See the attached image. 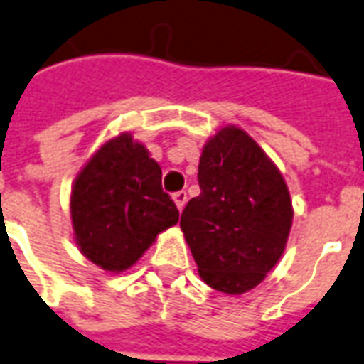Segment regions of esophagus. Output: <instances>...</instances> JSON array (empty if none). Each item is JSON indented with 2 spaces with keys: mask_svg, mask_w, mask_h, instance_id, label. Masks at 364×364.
Masks as SVG:
<instances>
[{
  "mask_svg": "<svg viewBox=\"0 0 364 364\" xmlns=\"http://www.w3.org/2000/svg\"><path fill=\"white\" fill-rule=\"evenodd\" d=\"M173 199H174V203H176L178 210H182L186 205V201H188V193H186V191H176V193L173 196Z\"/></svg>",
  "mask_w": 364,
  "mask_h": 364,
  "instance_id": "34e87169",
  "label": "esophagus"
}]
</instances>
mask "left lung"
<instances>
[{"mask_svg":"<svg viewBox=\"0 0 364 364\" xmlns=\"http://www.w3.org/2000/svg\"><path fill=\"white\" fill-rule=\"evenodd\" d=\"M201 193L186 205L180 228L199 269L214 290L243 294L283 256L292 201L283 174L252 138L222 127L199 157Z\"/></svg>","mask_w":364,"mask_h":364,"instance_id":"left-lung-1","label":"left lung"}]
</instances>
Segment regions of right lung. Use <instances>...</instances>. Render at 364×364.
<instances>
[{"label":"right lung","instance_id":"1","mask_svg":"<svg viewBox=\"0 0 364 364\" xmlns=\"http://www.w3.org/2000/svg\"><path fill=\"white\" fill-rule=\"evenodd\" d=\"M75 245L104 272L134 266L178 208L161 188V167L131 132L98 148L75 176L70 196Z\"/></svg>","mask_w":364,"mask_h":364}]
</instances>
